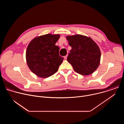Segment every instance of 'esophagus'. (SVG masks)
<instances>
[{
  "instance_id": "esophagus-1",
  "label": "esophagus",
  "mask_w": 124,
  "mask_h": 124,
  "mask_svg": "<svg viewBox=\"0 0 124 124\" xmlns=\"http://www.w3.org/2000/svg\"><path fill=\"white\" fill-rule=\"evenodd\" d=\"M64 59L66 60V59H67V55H66V56H65L64 57Z\"/></svg>"
}]
</instances>
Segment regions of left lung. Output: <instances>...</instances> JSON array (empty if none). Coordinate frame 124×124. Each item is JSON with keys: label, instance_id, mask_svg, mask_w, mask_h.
Wrapping results in <instances>:
<instances>
[{"label": "left lung", "instance_id": "8db88e82", "mask_svg": "<svg viewBox=\"0 0 124 124\" xmlns=\"http://www.w3.org/2000/svg\"><path fill=\"white\" fill-rule=\"evenodd\" d=\"M72 47L67 61L75 71L83 76L92 74L99 67L101 53L98 45L89 37L77 34L67 36Z\"/></svg>", "mask_w": 124, "mask_h": 124}]
</instances>
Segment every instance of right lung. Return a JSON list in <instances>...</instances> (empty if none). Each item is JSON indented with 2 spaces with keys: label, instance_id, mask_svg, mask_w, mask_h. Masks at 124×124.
I'll use <instances>...</instances> for the list:
<instances>
[{
  "label": "right lung",
  "instance_id": "1",
  "mask_svg": "<svg viewBox=\"0 0 124 124\" xmlns=\"http://www.w3.org/2000/svg\"><path fill=\"white\" fill-rule=\"evenodd\" d=\"M60 35L46 34L34 38L26 51V60L31 71L38 77L46 78L54 74L64 58L59 54L55 44Z\"/></svg>",
  "mask_w": 124,
  "mask_h": 124
}]
</instances>
